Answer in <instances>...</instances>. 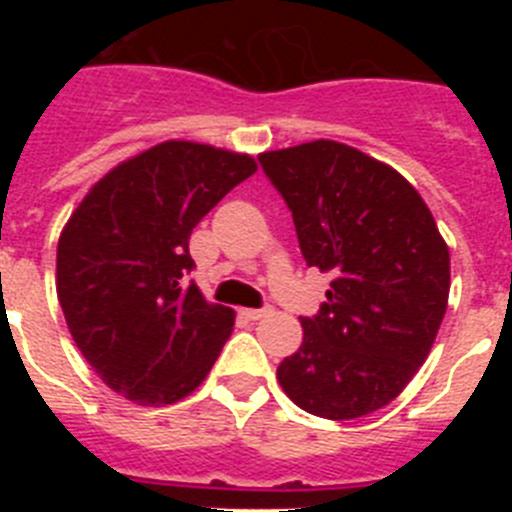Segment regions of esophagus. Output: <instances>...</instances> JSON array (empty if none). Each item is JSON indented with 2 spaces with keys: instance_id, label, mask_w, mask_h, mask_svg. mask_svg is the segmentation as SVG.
<instances>
[{
  "instance_id": "1",
  "label": "esophagus",
  "mask_w": 512,
  "mask_h": 512,
  "mask_svg": "<svg viewBox=\"0 0 512 512\" xmlns=\"http://www.w3.org/2000/svg\"><path fill=\"white\" fill-rule=\"evenodd\" d=\"M241 315H243V318H248V320H261V318H266V315H269V310H266V307H243Z\"/></svg>"
}]
</instances>
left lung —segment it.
<instances>
[{
	"instance_id": "obj_1",
	"label": "left lung",
	"mask_w": 512,
	"mask_h": 512,
	"mask_svg": "<svg viewBox=\"0 0 512 512\" xmlns=\"http://www.w3.org/2000/svg\"><path fill=\"white\" fill-rule=\"evenodd\" d=\"M307 266L333 271L302 346L277 379L297 408L354 420L390 405L420 369L449 305V246L413 184L336 140L266 151Z\"/></svg>"
}]
</instances>
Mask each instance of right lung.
<instances>
[{
  "label": "right lung",
  "instance_id": "1",
  "mask_svg": "<svg viewBox=\"0 0 512 512\" xmlns=\"http://www.w3.org/2000/svg\"><path fill=\"white\" fill-rule=\"evenodd\" d=\"M256 169L248 153L166 140L104 174L61 230L58 302L84 359L117 395L161 408L210 374L235 312L187 284L189 235Z\"/></svg>",
  "mask_w": 512,
  "mask_h": 512
}]
</instances>
